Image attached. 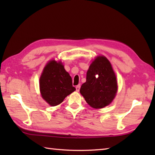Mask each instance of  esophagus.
Returning a JSON list of instances; mask_svg holds the SVG:
<instances>
[{"mask_svg":"<svg viewBox=\"0 0 155 155\" xmlns=\"http://www.w3.org/2000/svg\"><path fill=\"white\" fill-rule=\"evenodd\" d=\"M80 88H81V85L80 84H78L77 87H76V90H77V91H79L80 90Z\"/></svg>","mask_w":155,"mask_h":155,"instance_id":"obj_1","label":"esophagus"}]
</instances>
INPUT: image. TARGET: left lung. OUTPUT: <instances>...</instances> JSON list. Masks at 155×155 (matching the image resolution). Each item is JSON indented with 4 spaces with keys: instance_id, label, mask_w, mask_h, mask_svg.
<instances>
[{
    "instance_id": "obj_1",
    "label": "left lung",
    "mask_w": 155,
    "mask_h": 155,
    "mask_svg": "<svg viewBox=\"0 0 155 155\" xmlns=\"http://www.w3.org/2000/svg\"><path fill=\"white\" fill-rule=\"evenodd\" d=\"M117 91L116 76L110 62L104 57H97L87 71V81L82 84L81 94L91 107L102 108L113 101Z\"/></svg>"
}]
</instances>
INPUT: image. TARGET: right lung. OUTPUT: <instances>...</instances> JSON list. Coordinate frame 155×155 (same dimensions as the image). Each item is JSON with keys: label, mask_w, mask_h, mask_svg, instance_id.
I'll return each mask as SVG.
<instances>
[{"label": "right lung", "mask_w": 155, "mask_h": 155, "mask_svg": "<svg viewBox=\"0 0 155 155\" xmlns=\"http://www.w3.org/2000/svg\"><path fill=\"white\" fill-rule=\"evenodd\" d=\"M42 97L52 107L57 106L74 92L72 78L61 62L51 61L45 67L40 78Z\"/></svg>", "instance_id": "1"}]
</instances>
